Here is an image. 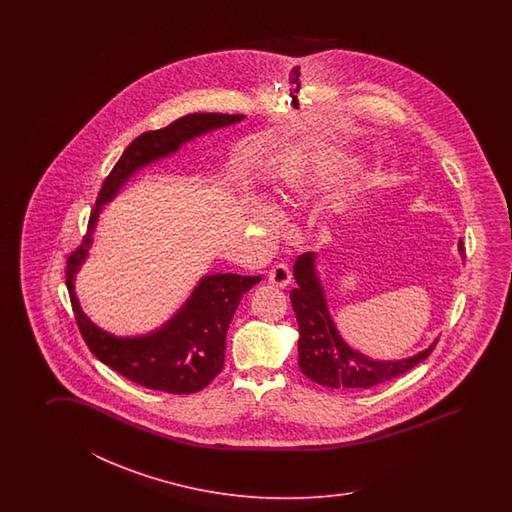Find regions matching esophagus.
Here are the masks:
<instances>
[{
  "mask_svg": "<svg viewBox=\"0 0 512 512\" xmlns=\"http://www.w3.org/2000/svg\"><path fill=\"white\" fill-rule=\"evenodd\" d=\"M269 283L276 287H287L291 283V272L287 269V265L278 263L269 271Z\"/></svg>",
  "mask_w": 512,
  "mask_h": 512,
  "instance_id": "obj_1",
  "label": "esophagus"
}]
</instances>
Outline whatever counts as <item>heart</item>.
<instances>
[{
	"mask_svg": "<svg viewBox=\"0 0 512 512\" xmlns=\"http://www.w3.org/2000/svg\"><path fill=\"white\" fill-rule=\"evenodd\" d=\"M344 172H346L344 161H340L337 157H331V155H316L307 177L302 179V183L294 186L291 192L296 196L305 197L315 194V192H324L329 188H335L342 181ZM252 221L267 234H271L274 229V218H272L269 208L256 207V210L252 212Z\"/></svg>",
	"mask_w": 512,
	"mask_h": 512,
	"instance_id": "heart-1",
	"label": "heart"
}]
</instances>
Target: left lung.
Instances as JSON below:
<instances>
[{
	"mask_svg": "<svg viewBox=\"0 0 512 512\" xmlns=\"http://www.w3.org/2000/svg\"><path fill=\"white\" fill-rule=\"evenodd\" d=\"M459 252L465 258L463 241H459ZM315 258V252H305L294 261V280L298 285L291 291L300 329L298 366L307 379L335 390H364L412 370L434 351L437 340L425 351L403 360H373L349 348L327 311Z\"/></svg>",
	"mask_w": 512,
	"mask_h": 512,
	"instance_id": "8db88e82",
	"label": "left lung"
}]
</instances>
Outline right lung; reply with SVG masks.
Masks as SVG:
<instances>
[{
	"instance_id": "right-lung-1",
	"label": "right lung",
	"mask_w": 512,
	"mask_h": 512,
	"mask_svg": "<svg viewBox=\"0 0 512 512\" xmlns=\"http://www.w3.org/2000/svg\"><path fill=\"white\" fill-rule=\"evenodd\" d=\"M245 119V115L192 113L174 120L161 130L146 131L124 150L113 166L97 203L91 210L86 236L66 261V285L77 318L78 329L87 348L122 377L166 393H196L203 390L223 370L225 338L230 320L240 305L241 296L260 282L261 276L212 274L197 283L186 304L161 329L142 337H115L95 326L80 309L75 294V274L87 258L93 243L102 205L119 194L131 175L150 163L179 150L208 131L219 130Z\"/></svg>"
}]
</instances>
